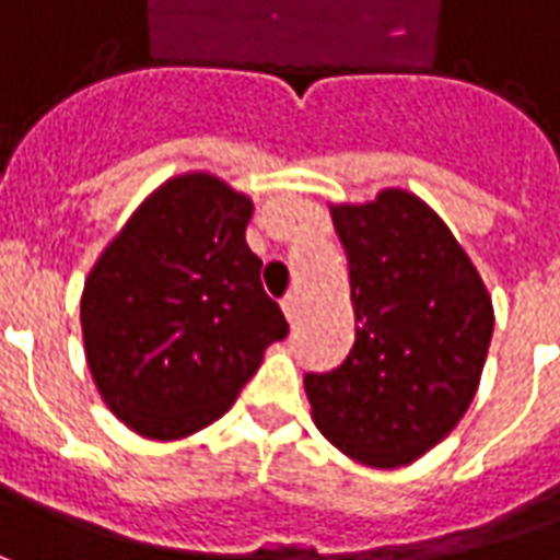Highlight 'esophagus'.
Wrapping results in <instances>:
<instances>
[{
  "mask_svg": "<svg viewBox=\"0 0 560 560\" xmlns=\"http://www.w3.org/2000/svg\"><path fill=\"white\" fill-rule=\"evenodd\" d=\"M281 312H284V318L293 324V320L300 318V296H296V293H288V296L281 300Z\"/></svg>",
  "mask_w": 560,
  "mask_h": 560,
  "instance_id": "esophagus-1",
  "label": "esophagus"
}]
</instances>
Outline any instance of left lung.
<instances>
[{"mask_svg": "<svg viewBox=\"0 0 560 560\" xmlns=\"http://www.w3.org/2000/svg\"><path fill=\"white\" fill-rule=\"evenodd\" d=\"M330 214L358 330L336 370L306 375L312 418L348 457L402 467L445 440L476 397L494 334L491 296L416 194L388 187Z\"/></svg>", "mask_w": 560, "mask_h": 560, "instance_id": "1", "label": "left lung"}]
</instances>
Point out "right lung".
<instances>
[{
  "mask_svg": "<svg viewBox=\"0 0 560 560\" xmlns=\"http://www.w3.org/2000/svg\"><path fill=\"white\" fill-rule=\"evenodd\" d=\"M254 202L209 172L160 185L81 293L84 354L105 406L148 440H182L236 402L288 320L248 248Z\"/></svg>",
  "mask_w": 560,
  "mask_h": 560,
  "instance_id": "right-lung-1",
  "label": "right lung"
}]
</instances>
